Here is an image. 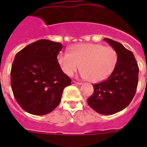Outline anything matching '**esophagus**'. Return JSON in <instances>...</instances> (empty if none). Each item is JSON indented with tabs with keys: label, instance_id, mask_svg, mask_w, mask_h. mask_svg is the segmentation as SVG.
Instances as JSON below:
<instances>
[{
	"label": "esophagus",
	"instance_id": "1",
	"mask_svg": "<svg viewBox=\"0 0 147 147\" xmlns=\"http://www.w3.org/2000/svg\"><path fill=\"white\" fill-rule=\"evenodd\" d=\"M71 85H82L81 82H77L76 81H72L71 82Z\"/></svg>",
	"mask_w": 147,
	"mask_h": 147
}]
</instances>
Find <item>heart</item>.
I'll use <instances>...</instances> for the list:
<instances>
[{"label":"heart","mask_w":147,"mask_h":147,"mask_svg":"<svg viewBox=\"0 0 147 147\" xmlns=\"http://www.w3.org/2000/svg\"><path fill=\"white\" fill-rule=\"evenodd\" d=\"M58 63L65 74L72 76L81 68L82 78L99 82L108 78L117 63V54L110 46L101 44H79L68 52L58 55Z\"/></svg>","instance_id":"b5f03b06"}]
</instances>
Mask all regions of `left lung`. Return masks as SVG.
I'll return each instance as SVG.
<instances>
[{"instance_id":"1","label":"left lung","mask_w":147,"mask_h":147,"mask_svg":"<svg viewBox=\"0 0 147 147\" xmlns=\"http://www.w3.org/2000/svg\"><path fill=\"white\" fill-rule=\"evenodd\" d=\"M104 40L115 51L117 63L107 80L93 85L94 91L88 104L98 113L112 115L127 107L134 97L139 69L132 51L111 39Z\"/></svg>"}]
</instances>
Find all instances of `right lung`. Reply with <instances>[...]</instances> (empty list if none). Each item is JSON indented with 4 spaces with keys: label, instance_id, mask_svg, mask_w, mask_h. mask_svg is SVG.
Masks as SVG:
<instances>
[{
    "label": "right lung",
    "instance_id": "add662e5",
    "mask_svg": "<svg viewBox=\"0 0 147 147\" xmlns=\"http://www.w3.org/2000/svg\"><path fill=\"white\" fill-rule=\"evenodd\" d=\"M62 45L40 40L20 51L11 69L13 94L20 107L36 115L48 114L57 107L62 92L71 80L62 72L57 56Z\"/></svg>",
    "mask_w": 147,
    "mask_h": 147
}]
</instances>
